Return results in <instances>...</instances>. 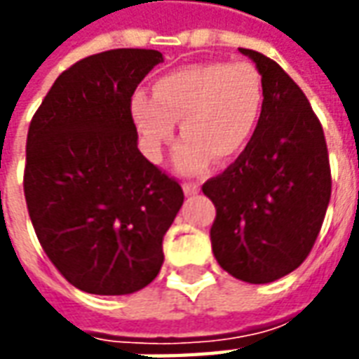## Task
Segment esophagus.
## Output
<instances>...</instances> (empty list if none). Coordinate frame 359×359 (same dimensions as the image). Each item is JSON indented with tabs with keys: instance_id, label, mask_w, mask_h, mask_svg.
<instances>
[{
	"instance_id": "obj_1",
	"label": "esophagus",
	"mask_w": 359,
	"mask_h": 359,
	"mask_svg": "<svg viewBox=\"0 0 359 359\" xmlns=\"http://www.w3.org/2000/svg\"><path fill=\"white\" fill-rule=\"evenodd\" d=\"M182 190H184V194L187 196H194L200 192V184H196V182H184V184H182Z\"/></svg>"
}]
</instances>
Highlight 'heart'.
I'll use <instances>...</instances> for the list:
<instances>
[{
	"instance_id": "1",
	"label": "heart",
	"mask_w": 359,
	"mask_h": 359,
	"mask_svg": "<svg viewBox=\"0 0 359 359\" xmlns=\"http://www.w3.org/2000/svg\"><path fill=\"white\" fill-rule=\"evenodd\" d=\"M264 81L250 63H196L154 82V94L136 90L130 113L154 161L172 140L180 121L182 142L175 167L200 175L213 161L226 163L248 146L264 109Z\"/></svg>"
}]
</instances>
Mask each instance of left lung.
Masks as SVG:
<instances>
[{"label":"left lung","mask_w":359,"mask_h":359,"mask_svg":"<svg viewBox=\"0 0 359 359\" xmlns=\"http://www.w3.org/2000/svg\"><path fill=\"white\" fill-rule=\"evenodd\" d=\"M264 81L256 133L223 175L202 187L217 215L219 265L252 285L292 273L316 244L331 200V169L319 118L300 86L264 53L238 48Z\"/></svg>","instance_id":"obj_1"}]
</instances>
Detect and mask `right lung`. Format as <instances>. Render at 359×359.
<instances>
[{"instance_id":"right-lung-1","label":"right lung","mask_w":359,"mask_h":359,"mask_svg":"<svg viewBox=\"0 0 359 359\" xmlns=\"http://www.w3.org/2000/svg\"><path fill=\"white\" fill-rule=\"evenodd\" d=\"M163 55L111 50L59 74L32 117L25 198L51 264L76 288L123 296L163 265V236L184 202L138 149L130 97Z\"/></svg>"}]
</instances>
